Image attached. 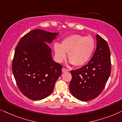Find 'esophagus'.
I'll return each mask as SVG.
<instances>
[{
    "label": "esophagus",
    "instance_id": "esophagus-1",
    "mask_svg": "<svg viewBox=\"0 0 122 122\" xmlns=\"http://www.w3.org/2000/svg\"><path fill=\"white\" fill-rule=\"evenodd\" d=\"M62 72H63V73H65V72L68 71V70H67V69L65 68H63L62 70Z\"/></svg>",
    "mask_w": 122,
    "mask_h": 122
}]
</instances>
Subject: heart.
<instances>
[{
    "label": "heart",
    "mask_w": 122,
    "mask_h": 122,
    "mask_svg": "<svg viewBox=\"0 0 122 122\" xmlns=\"http://www.w3.org/2000/svg\"><path fill=\"white\" fill-rule=\"evenodd\" d=\"M95 41L91 36L73 34L65 38L61 44L55 43L54 45L55 57L57 61L61 62L68 58L71 64L81 66L88 62L94 53Z\"/></svg>",
    "instance_id": "1"
}]
</instances>
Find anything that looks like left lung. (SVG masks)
I'll list each match as a JSON object with an SVG mask.
<instances>
[{
  "label": "left lung",
  "instance_id": "obj_1",
  "mask_svg": "<svg viewBox=\"0 0 122 122\" xmlns=\"http://www.w3.org/2000/svg\"><path fill=\"white\" fill-rule=\"evenodd\" d=\"M96 48L86 65L72 70L70 90L72 95L81 101L97 97L104 89L111 74V53L107 43L96 34Z\"/></svg>",
  "mask_w": 122,
  "mask_h": 122
}]
</instances>
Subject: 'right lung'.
<instances>
[{
    "label": "right lung",
    "mask_w": 122,
    "mask_h": 122,
    "mask_svg": "<svg viewBox=\"0 0 122 122\" xmlns=\"http://www.w3.org/2000/svg\"><path fill=\"white\" fill-rule=\"evenodd\" d=\"M59 33L33 30L25 35L15 50L12 70L17 86L25 96L38 101L53 92L62 66L53 60L51 43Z\"/></svg>",
    "instance_id": "1"
}]
</instances>
